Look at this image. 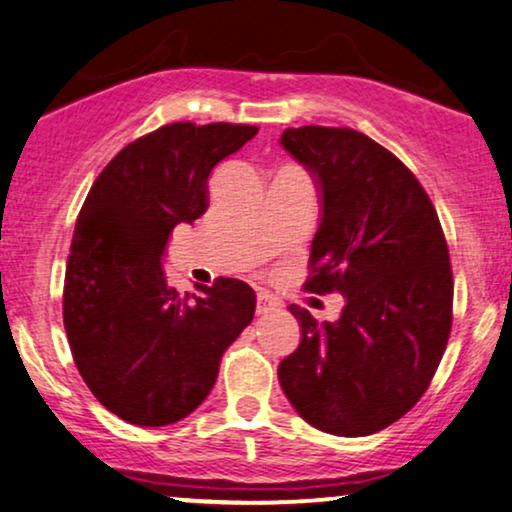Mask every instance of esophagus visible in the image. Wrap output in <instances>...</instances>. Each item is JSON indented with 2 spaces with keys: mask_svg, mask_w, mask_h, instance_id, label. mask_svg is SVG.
<instances>
[{
  "mask_svg": "<svg viewBox=\"0 0 512 512\" xmlns=\"http://www.w3.org/2000/svg\"><path fill=\"white\" fill-rule=\"evenodd\" d=\"M278 307V302L267 293H257V314H269Z\"/></svg>",
  "mask_w": 512,
  "mask_h": 512,
  "instance_id": "34e87169",
  "label": "esophagus"
}]
</instances>
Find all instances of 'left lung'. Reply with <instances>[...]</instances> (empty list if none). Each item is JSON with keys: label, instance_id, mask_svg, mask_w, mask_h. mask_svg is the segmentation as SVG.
<instances>
[{"label": "left lung", "instance_id": "1", "mask_svg": "<svg viewBox=\"0 0 512 512\" xmlns=\"http://www.w3.org/2000/svg\"><path fill=\"white\" fill-rule=\"evenodd\" d=\"M278 144L312 174L319 229L312 293L345 297L338 321L290 304L300 345L278 383L316 430L366 437L428 390L451 331L449 250L428 193L399 158L347 127L286 129Z\"/></svg>", "mask_w": 512, "mask_h": 512}]
</instances>
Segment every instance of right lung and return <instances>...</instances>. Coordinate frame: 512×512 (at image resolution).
Masks as SVG:
<instances>
[{"label":"right lung","instance_id":"right-lung-1","mask_svg":"<svg viewBox=\"0 0 512 512\" xmlns=\"http://www.w3.org/2000/svg\"><path fill=\"white\" fill-rule=\"evenodd\" d=\"M257 134L174 122L122 148L87 193L70 245L63 323L77 371L115 416L141 428L203 404L219 361L255 316V290L219 278L179 295L163 260L174 226L208 208V179Z\"/></svg>","mask_w":512,"mask_h":512}]
</instances>
